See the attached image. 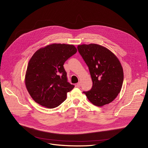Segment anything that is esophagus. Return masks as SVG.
Masks as SVG:
<instances>
[{"mask_svg":"<svg viewBox=\"0 0 148 148\" xmlns=\"http://www.w3.org/2000/svg\"><path fill=\"white\" fill-rule=\"evenodd\" d=\"M76 86H77V88H80V86H81V83L79 82L77 84Z\"/></svg>","mask_w":148,"mask_h":148,"instance_id":"34e87169","label":"esophagus"}]
</instances>
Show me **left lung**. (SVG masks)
<instances>
[{"instance_id":"1","label":"left lung","mask_w":148,"mask_h":148,"mask_svg":"<svg viewBox=\"0 0 148 148\" xmlns=\"http://www.w3.org/2000/svg\"><path fill=\"white\" fill-rule=\"evenodd\" d=\"M77 49L89 68L93 82L92 89L83 93L96 106L110 103L120 93L123 84V71L119 60L98 44L79 45Z\"/></svg>"}]
</instances>
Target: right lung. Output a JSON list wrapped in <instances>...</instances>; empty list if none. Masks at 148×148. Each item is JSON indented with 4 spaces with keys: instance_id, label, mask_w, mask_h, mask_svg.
Masks as SVG:
<instances>
[{
    "instance_id": "add662e5",
    "label": "right lung",
    "mask_w": 148,
    "mask_h": 148,
    "mask_svg": "<svg viewBox=\"0 0 148 148\" xmlns=\"http://www.w3.org/2000/svg\"><path fill=\"white\" fill-rule=\"evenodd\" d=\"M77 51L74 45L52 44L34 54L25 81L29 95L36 103L53 108L66 99L67 93L74 86L67 81L64 64Z\"/></svg>"
}]
</instances>
